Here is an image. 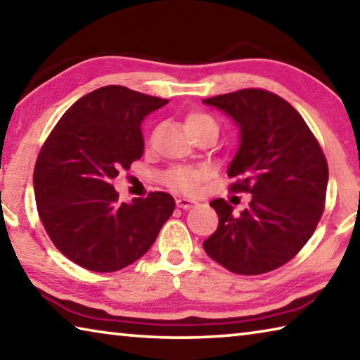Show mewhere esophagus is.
Instances as JSON below:
<instances>
[{"instance_id": "esophagus-1", "label": "esophagus", "mask_w": 360, "mask_h": 360, "mask_svg": "<svg viewBox=\"0 0 360 360\" xmlns=\"http://www.w3.org/2000/svg\"><path fill=\"white\" fill-rule=\"evenodd\" d=\"M195 200H191V198H178L176 200V206L181 210H191L192 206H195Z\"/></svg>"}]
</instances>
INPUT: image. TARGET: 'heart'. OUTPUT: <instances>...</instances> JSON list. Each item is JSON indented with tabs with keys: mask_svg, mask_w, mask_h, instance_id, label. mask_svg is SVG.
<instances>
[{
	"mask_svg": "<svg viewBox=\"0 0 360 360\" xmlns=\"http://www.w3.org/2000/svg\"><path fill=\"white\" fill-rule=\"evenodd\" d=\"M186 129L191 135H195V133H200L205 130L217 129V124L210 114L202 112V111H193L187 115ZM203 178L205 174L203 172H200V169L176 167V168L168 169L165 176H163V181H165V184L168 187H172L176 192L195 193L198 191L200 182L203 181Z\"/></svg>",
	"mask_w": 360,
	"mask_h": 360,
	"instance_id": "1",
	"label": "heart"
}]
</instances>
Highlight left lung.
<instances>
[{
	"label": "left lung",
	"instance_id": "left-lung-1",
	"mask_svg": "<svg viewBox=\"0 0 360 360\" xmlns=\"http://www.w3.org/2000/svg\"><path fill=\"white\" fill-rule=\"evenodd\" d=\"M203 103L238 125L230 191L252 195L240 214L224 198L212 200L219 225L203 241L205 251L238 275L275 270L294 259L318 227L328 182L324 152L302 115L266 90L245 89Z\"/></svg>",
	"mask_w": 360,
	"mask_h": 360
}]
</instances>
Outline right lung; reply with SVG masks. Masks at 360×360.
I'll return each mask as SVG.
<instances>
[{"label": "right lung", "mask_w": 360, "mask_h": 360, "mask_svg": "<svg viewBox=\"0 0 360 360\" xmlns=\"http://www.w3.org/2000/svg\"><path fill=\"white\" fill-rule=\"evenodd\" d=\"M168 100L106 85L84 95L58 120L33 173L36 206L56 248L87 270L117 271L149 251L174 211V198L119 202L112 179L144 152L141 122Z\"/></svg>", "instance_id": "right-lung-1"}]
</instances>
